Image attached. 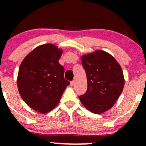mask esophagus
Returning <instances> with one entry per match:
<instances>
[{"instance_id": "34e87169", "label": "esophagus", "mask_w": 146, "mask_h": 146, "mask_svg": "<svg viewBox=\"0 0 146 146\" xmlns=\"http://www.w3.org/2000/svg\"><path fill=\"white\" fill-rule=\"evenodd\" d=\"M74 85V81H71L70 82V86H73Z\"/></svg>"}]
</instances>
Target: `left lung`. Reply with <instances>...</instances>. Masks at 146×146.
<instances>
[{
    "mask_svg": "<svg viewBox=\"0 0 146 146\" xmlns=\"http://www.w3.org/2000/svg\"><path fill=\"white\" fill-rule=\"evenodd\" d=\"M87 77L88 88L79 99L86 108L94 113L108 110L118 99L124 86L121 68L114 58L102 50L81 58Z\"/></svg>",
    "mask_w": 146,
    "mask_h": 146,
    "instance_id": "8db88e82",
    "label": "left lung"
}]
</instances>
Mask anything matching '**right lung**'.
<instances>
[{"mask_svg": "<svg viewBox=\"0 0 146 146\" xmlns=\"http://www.w3.org/2000/svg\"><path fill=\"white\" fill-rule=\"evenodd\" d=\"M62 50L51 44L40 46L25 58L19 67L17 86L31 108L46 113L56 107L70 82L58 62Z\"/></svg>", "mask_w": 146, "mask_h": 146, "instance_id": "add662e5", "label": "right lung"}]
</instances>
